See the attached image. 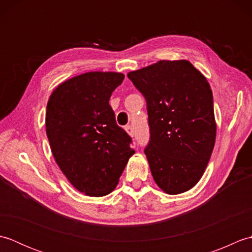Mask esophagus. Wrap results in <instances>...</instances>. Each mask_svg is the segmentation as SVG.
<instances>
[{
	"label": "esophagus",
	"instance_id": "obj_1",
	"mask_svg": "<svg viewBox=\"0 0 252 252\" xmlns=\"http://www.w3.org/2000/svg\"><path fill=\"white\" fill-rule=\"evenodd\" d=\"M126 133H127V134H129L130 136H134V130H133L132 126H126Z\"/></svg>",
	"mask_w": 252,
	"mask_h": 252
}]
</instances>
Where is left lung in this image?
I'll list each match as a JSON object with an SVG mask.
<instances>
[{"mask_svg": "<svg viewBox=\"0 0 252 252\" xmlns=\"http://www.w3.org/2000/svg\"><path fill=\"white\" fill-rule=\"evenodd\" d=\"M147 103L145 148L156 184L169 195L192 189L215 147L217 123L206 77L186 60L159 61L127 73Z\"/></svg>", "mask_w": 252, "mask_h": 252, "instance_id": "1", "label": "left lung"}]
</instances>
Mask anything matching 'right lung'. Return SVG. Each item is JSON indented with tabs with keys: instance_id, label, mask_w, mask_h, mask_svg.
I'll list each match as a JSON object with an SVG mask.
<instances>
[{
	"instance_id": "add662e5",
	"label": "right lung",
	"mask_w": 252,
	"mask_h": 252,
	"mask_svg": "<svg viewBox=\"0 0 252 252\" xmlns=\"http://www.w3.org/2000/svg\"><path fill=\"white\" fill-rule=\"evenodd\" d=\"M123 79L120 72H85L61 83L47 101L45 126L53 156L71 185L87 196L110 194L135 153L109 105Z\"/></svg>"
}]
</instances>
